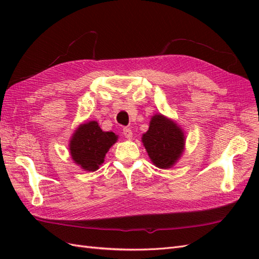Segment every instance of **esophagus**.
I'll return each mask as SVG.
<instances>
[{"mask_svg":"<svg viewBox=\"0 0 259 259\" xmlns=\"http://www.w3.org/2000/svg\"><path fill=\"white\" fill-rule=\"evenodd\" d=\"M123 134H124L125 138H127V139H131V138L133 137V132H132V130L128 128V127L123 128Z\"/></svg>","mask_w":259,"mask_h":259,"instance_id":"34e87169","label":"esophagus"}]
</instances>
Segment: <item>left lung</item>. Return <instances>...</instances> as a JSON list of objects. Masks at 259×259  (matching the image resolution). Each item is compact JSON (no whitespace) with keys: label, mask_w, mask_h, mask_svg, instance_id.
<instances>
[{"label":"left lung","mask_w":259,"mask_h":259,"mask_svg":"<svg viewBox=\"0 0 259 259\" xmlns=\"http://www.w3.org/2000/svg\"><path fill=\"white\" fill-rule=\"evenodd\" d=\"M142 140L149 158L159 168H170L185 149L183 130L174 121L158 113L151 117L149 130Z\"/></svg>","instance_id":"left-lung-1"}]
</instances>
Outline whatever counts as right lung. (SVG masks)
<instances>
[{
	"label": "right lung",
	"mask_w": 259,
	"mask_h": 259,
	"mask_svg": "<svg viewBox=\"0 0 259 259\" xmlns=\"http://www.w3.org/2000/svg\"><path fill=\"white\" fill-rule=\"evenodd\" d=\"M117 136L112 132H104L96 121L81 124L70 140V154L84 170L94 171L104 163L106 153L115 144Z\"/></svg>",
	"instance_id": "right-lung-1"
}]
</instances>
